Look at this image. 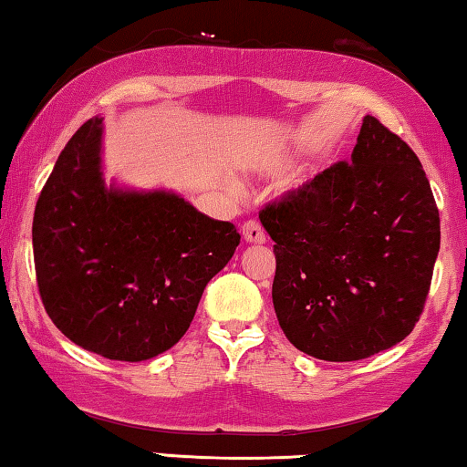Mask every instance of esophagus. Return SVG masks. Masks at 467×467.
Wrapping results in <instances>:
<instances>
[{
  "mask_svg": "<svg viewBox=\"0 0 467 467\" xmlns=\"http://www.w3.org/2000/svg\"><path fill=\"white\" fill-rule=\"evenodd\" d=\"M242 235H244L248 244H265V232L256 221H246L242 225Z\"/></svg>",
  "mask_w": 467,
  "mask_h": 467,
  "instance_id": "obj_1",
  "label": "esophagus"
}]
</instances>
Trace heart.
Returning <instances> with one entry per match:
<instances>
[{
	"mask_svg": "<svg viewBox=\"0 0 467 467\" xmlns=\"http://www.w3.org/2000/svg\"><path fill=\"white\" fill-rule=\"evenodd\" d=\"M290 166V158L288 155H274V158H269L265 164H261V171L267 172V174H280L286 171Z\"/></svg>",
	"mask_w": 467,
	"mask_h": 467,
	"instance_id": "obj_1",
	"label": "heart"
}]
</instances>
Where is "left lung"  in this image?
Instances as JSON below:
<instances>
[{
	"instance_id": "left-lung-1",
	"label": "left lung",
	"mask_w": 467,
	"mask_h": 467,
	"mask_svg": "<svg viewBox=\"0 0 467 467\" xmlns=\"http://www.w3.org/2000/svg\"><path fill=\"white\" fill-rule=\"evenodd\" d=\"M259 219L275 242V316L296 349L351 362L413 330L441 217L421 161L379 119H362L351 161L316 174Z\"/></svg>"
}]
</instances>
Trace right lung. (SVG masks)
I'll return each instance as SVG.
<instances>
[{
  "mask_svg": "<svg viewBox=\"0 0 467 467\" xmlns=\"http://www.w3.org/2000/svg\"><path fill=\"white\" fill-rule=\"evenodd\" d=\"M103 130V118L88 119L39 193L37 286L67 339L109 360L140 362L187 333L240 234L174 192L107 185Z\"/></svg>",
  "mask_w": 467,
  "mask_h": 467,
  "instance_id": "1",
  "label": "right lung"
}]
</instances>
